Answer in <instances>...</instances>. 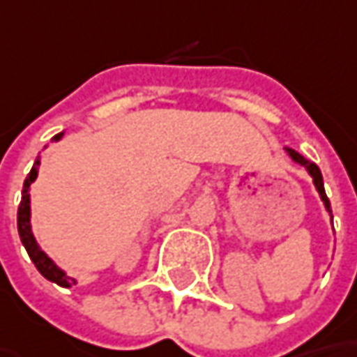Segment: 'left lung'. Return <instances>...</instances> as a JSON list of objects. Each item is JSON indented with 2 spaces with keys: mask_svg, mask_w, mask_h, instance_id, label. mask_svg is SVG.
Listing matches in <instances>:
<instances>
[{
  "mask_svg": "<svg viewBox=\"0 0 357 357\" xmlns=\"http://www.w3.org/2000/svg\"><path fill=\"white\" fill-rule=\"evenodd\" d=\"M287 153H289V158L294 160L296 163H300V165H303L307 172H310V176L314 178V183H316V190L319 192V197H321V202L326 204V209L332 213V209H330V199H328V195H326V190H324V179H321V172H319V167L316 165V163L307 162L303 155H300L298 151H294V149L287 148Z\"/></svg>",
  "mask_w": 357,
  "mask_h": 357,
  "instance_id": "left-lung-1",
  "label": "left lung"
}]
</instances>
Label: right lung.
<instances>
[{
	"instance_id": "add662e5",
	"label": "right lung",
	"mask_w": 357,
	"mask_h": 357,
	"mask_svg": "<svg viewBox=\"0 0 357 357\" xmlns=\"http://www.w3.org/2000/svg\"><path fill=\"white\" fill-rule=\"evenodd\" d=\"M61 135H63V133H57V135L54 137L55 142H57ZM38 165H39V160H36L33 167H31V172L27 174V178H25L24 181L22 202H20V208H17V231H20L22 243L25 245V250H27V254H29V257H31V261L36 264V268L39 270V273H41L45 280H50V282L57 284V286L70 287L71 284H75V280H73V278H68V275H66V271L59 270L54 261H52L50 257L45 256V254L39 250L38 241H36L33 234H31V225H29V185L36 181V178H38Z\"/></svg>"
}]
</instances>
